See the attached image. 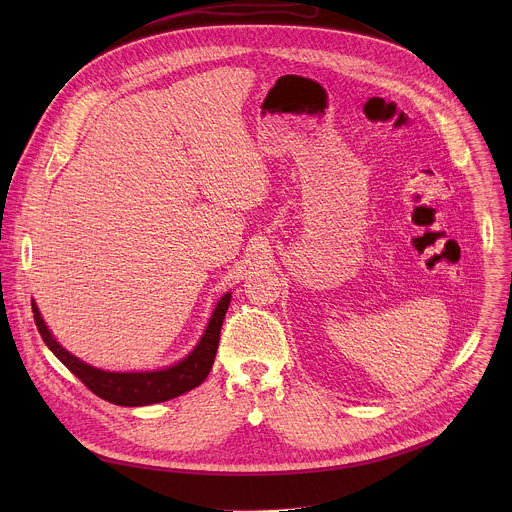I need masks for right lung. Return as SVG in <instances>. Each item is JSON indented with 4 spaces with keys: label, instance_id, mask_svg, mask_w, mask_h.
Segmentation results:
<instances>
[{
    "label": "right lung",
    "instance_id": "right-lung-1",
    "mask_svg": "<svg viewBox=\"0 0 512 512\" xmlns=\"http://www.w3.org/2000/svg\"><path fill=\"white\" fill-rule=\"evenodd\" d=\"M229 304H231V294H225L221 302L216 304L214 314L198 346L184 360H180L170 369L152 371V373H109V371L89 367V364H85L77 356H72L52 338L50 330L40 318L36 304H32V312H34V322L38 326V332L46 342V346L56 354V358L72 375H75L81 383H85L89 391H93L97 397L115 405L141 407V405H154V403H162L178 395H184L190 389L198 387L208 377L216 356L218 338H221V328H223V320L229 310Z\"/></svg>",
    "mask_w": 512,
    "mask_h": 512
}]
</instances>
